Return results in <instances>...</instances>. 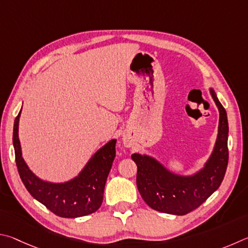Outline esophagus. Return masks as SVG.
Returning <instances> with one entry per match:
<instances>
[{
	"mask_svg": "<svg viewBox=\"0 0 248 248\" xmlns=\"http://www.w3.org/2000/svg\"><path fill=\"white\" fill-rule=\"evenodd\" d=\"M123 144H124L125 147H131L132 146L131 141H129V140H128L127 137H123Z\"/></svg>",
	"mask_w": 248,
	"mask_h": 248,
	"instance_id": "obj_1",
	"label": "esophagus"
}]
</instances>
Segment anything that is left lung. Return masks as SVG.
Segmentation results:
<instances>
[{"mask_svg":"<svg viewBox=\"0 0 248 248\" xmlns=\"http://www.w3.org/2000/svg\"><path fill=\"white\" fill-rule=\"evenodd\" d=\"M209 91L219 110V126L214 149L202 169L184 175L169 170L149 155H132L137 166V188L155 210L184 216L206 202L222 183L229 161L228 116L214 88Z\"/></svg>","mask_w":248,"mask_h":248,"instance_id":"left-lung-1","label":"left lung"}]
</instances>
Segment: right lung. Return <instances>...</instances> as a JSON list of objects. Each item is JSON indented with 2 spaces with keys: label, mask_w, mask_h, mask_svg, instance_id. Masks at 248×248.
<instances>
[{
  "label": "right lung",
  "mask_w": 248,
  "mask_h": 248,
  "mask_svg": "<svg viewBox=\"0 0 248 248\" xmlns=\"http://www.w3.org/2000/svg\"><path fill=\"white\" fill-rule=\"evenodd\" d=\"M20 113L21 110L14 122L13 145L19 176L30 195L62 218H78L97 211L102 203L104 186L115 158L116 140H111L93 155L73 179L61 183L45 181L30 170L23 158L18 137Z\"/></svg>",
  "instance_id": "right-lung-1"
}]
</instances>
